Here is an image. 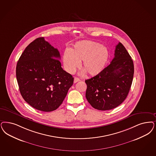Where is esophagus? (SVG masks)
<instances>
[{
	"label": "esophagus",
	"instance_id": "1",
	"mask_svg": "<svg viewBox=\"0 0 156 156\" xmlns=\"http://www.w3.org/2000/svg\"><path fill=\"white\" fill-rule=\"evenodd\" d=\"M80 81V80L78 78H76V77L74 78V83H76L77 82H78V81Z\"/></svg>",
	"mask_w": 156,
	"mask_h": 156
}]
</instances>
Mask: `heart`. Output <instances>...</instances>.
Listing matches in <instances>:
<instances>
[{"label": "heart", "instance_id": "obj_1", "mask_svg": "<svg viewBox=\"0 0 156 156\" xmlns=\"http://www.w3.org/2000/svg\"><path fill=\"white\" fill-rule=\"evenodd\" d=\"M109 58L108 49L100 43L83 40L75 44L73 48L66 49L63 55L65 69L72 74L79 67L83 69V74L96 76L100 74L105 69Z\"/></svg>", "mask_w": 156, "mask_h": 156}]
</instances>
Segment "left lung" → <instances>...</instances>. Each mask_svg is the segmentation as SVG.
Listing matches in <instances>:
<instances>
[{
  "label": "left lung",
  "mask_w": 156,
  "mask_h": 156,
  "mask_svg": "<svg viewBox=\"0 0 156 156\" xmlns=\"http://www.w3.org/2000/svg\"><path fill=\"white\" fill-rule=\"evenodd\" d=\"M134 72L131 57L123 45L119 43L110 65L100 74L85 81L87 101L94 108L101 111L118 107L129 94Z\"/></svg>",
  "instance_id": "left-lung-1"
}]
</instances>
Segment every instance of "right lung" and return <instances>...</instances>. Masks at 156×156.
<instances>
[{
	"mask_svg": "<svg viewBox=\"0 0 156 156\" xmlns=\"http://www.w3.org/2000/svg\"><path fill=\"white\" fill-rule=\"evenodd\" d=\"M60 56L44 37L30 43L17 62L16 77L23 98L44 112L56 110L62 104L74 78L63 70Z\"/></svg>",
	"mask_w": 156,
	"mask_h": 156,
	"instance_id": "obj_1",
	"label": "right lung"
}]
</instances>
